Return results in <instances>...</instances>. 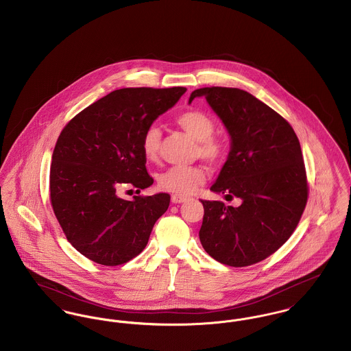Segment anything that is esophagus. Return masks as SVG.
Returning <instances> with one entry per match:
<instances>
[{"label": "esophagus", "mask_w": 351, "mask_h": 351, "mask_svg": "<svg viewBox=\"0 0 351 351\" xmlns=\"http://www.w3.org/2000/svg\"><path fill=\"white\" fill-rule=\"evenodd\" d=\"M171 202H172L173 204H182V203L186 202V196H182V195L173 193V195L171 196Z\"/></svg>", "instance_id": "34e87169"}]
</instances>
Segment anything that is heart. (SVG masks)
<instances>
[{
	"label": "heart",
	"mask_w": 351,
	"mask_h": 351,
	"mask_svg": "<svg viewBox=\"0 0 351 351\" xmlns=\"http://www.w3.org/2000/svg\"><path fill=\"white\" fill-rule=\"evenodd\" d=\"M176 123L196 141V155L206 162H219L224 155V145L212 136L215 123L209 115L199 110H188L176 117ZM162 143V130L152 124L143 134L142 149L147 160H156ZM206 180V172L199 165H173L159 175L158 183L165 191L176 195H191Z\"/></svg>",
	"instance_id": "1"
}]
</instances>
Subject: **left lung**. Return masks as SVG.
Segmentation results:
<instances>
[{"label":"left lung","instance_id":"obj_1","mask_svg":"<svg viewBox=\"0 0 351 351\" xmlns=\"http://www.w3.org/2000/svg\"><path fill=\"white\" fill-rule=\"evenodd\" d=\"M204 97L224 124L230 148L210 191L239 206L202 200L200 243L216 261L247 267L282 247L308 202L302 151L291 125L269 106L232 87L192 91L188 104Z\"/></svg>","mask_w":351,"mask_h":351}]
</instances>
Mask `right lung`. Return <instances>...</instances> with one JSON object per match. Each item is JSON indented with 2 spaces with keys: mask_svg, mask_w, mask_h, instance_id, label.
<instances>
[{
  "mask_svg": "<svg viewBox=\"0 0 351 351\" xmlns=\"http://www.w3.org/2000/svg\"><path fill=\"white\" fill-rule=\"evenodd\" d=\"M186 87L121 88L90 104L63 128L51 158L50 199L69 243L88 260L121 265L145 249L168 193L124 200L119 186L145 189V130Z\"/></svg>",
  "mask_w": 351,
  "mask_h": 351,
  "instance_id": "obj_1",
  "label": "right lung"
}]
</instances>
